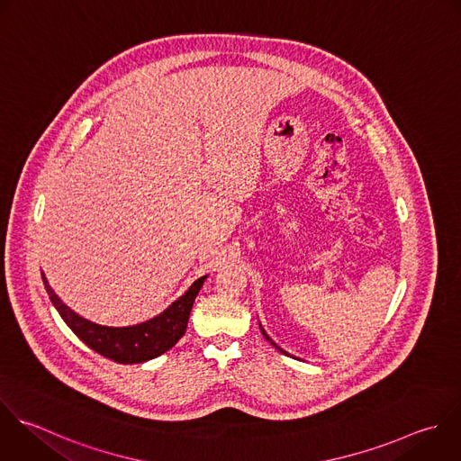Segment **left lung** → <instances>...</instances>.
Returning a JSON list of instances; mask_svg holds the SVG:
<instances>
[{"label":"left lung","instance_id":"obj_1","mask_svg":"<svg viewBox=\"0 0 461 461\" xmlns=\"http://www.w3.org/2000/svg\"><path fill=\"white\" fill-rule=\"evenodd\" d=\"M261 331H263V335H265V337H267V340H270V342H272V339H270V337H268V335H267V333H265V330H263V328H261ZM272 344H274V346H276V342H272ZM276 348H277V349H279V351H283V349H281V348H279V346H276ZM283 353H286V351H283ZM286 355H288V353H286Z\"/></svg>","mask_w":461,"mask_h":461}]
</instances>
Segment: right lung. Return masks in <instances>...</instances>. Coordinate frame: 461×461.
I'll return each mask as SVG.
<instances>
[{"label":"right lung","instance_id":"1","mask_svg":"<svg viewBox=\"0 0 461 461\" xmlns=\"http://www.w3.org/2000/svg\"><path fill=\"white\" fill-rule=\"evenodd\" d=\"M41 277L52 304L56 306L63 321L68 324V328L94 351L119 364L146 362L171 349L185 333L193 303L203 281L207 279V276L196 279L182 297H178L169 308H166L157 317L135 326L113 328L95 324L77 315L56 295L45 274H41Z\"/></svg>","mask_w":461,"mask_h":461}]
</instances>
